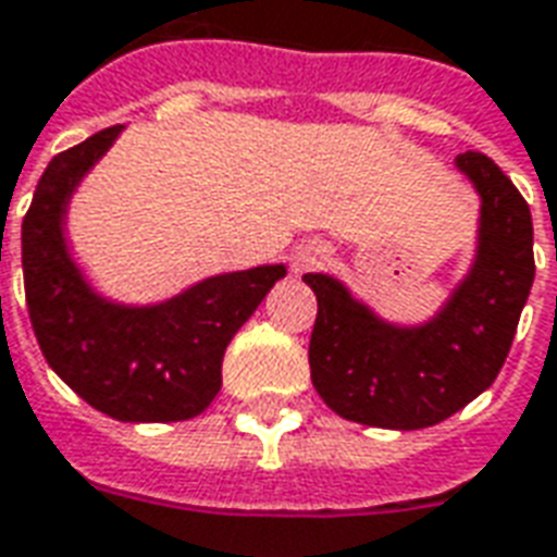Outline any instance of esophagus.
Segmentation results:
<instances>
[{
	"label": "esophagus",
	"mask_w": 557,
	"mask_h": 557,
	"mask_svg": "<svg viewBox=\"0 0 557 557\" xmlns=\"http://www.w3.org/2000/svg\"><path fill=\"white\" fill-rule=\"evenodd\" d=\"M327 262V247L322 242H307L301 247H295L292 253V271L295 274H307V271H315Z\"/></svg>",
	"instance_id": "34e87169"
}]
</instances>
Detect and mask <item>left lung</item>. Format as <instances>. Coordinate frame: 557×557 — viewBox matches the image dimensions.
Returning a JSON list of instances; mask_svg holds the SVG:
<instances>
[{
    "instance_id": "obj_1",
    "label": "left lung",
    "mask_w": 557,
    "mask_h": 557,
    "mask_svg": "<svg viewBox=\"0 0 557 557\" xmlns=\"http://www.w3.org/2000/svg\"><path fill=\"white\" fill-rule=\"evenodd\" d=\"M480 196L478 250L450 298L420 325H397L331 274H304L315 292L310 379L339 418L379 430H423L480 397L502 373L534 283L531 211L498 163L456 158Z\"/></svg>"
}]
</instances>
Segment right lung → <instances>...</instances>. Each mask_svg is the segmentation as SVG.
Instances as JSON below:
<instances>
[{
    "mask_svg": "<svg viewBox=\"0 0 557 557\" xmlns=\"http://www.w3.org/2000/svg\"><path fill=\"white\" fill-rule=\"evenodd\" d=\"M122 125L50 160L23 218L26 307L44 358L71 391L125 423L202 414L220 391L223 351L286 265L214 274L158 304L103 298L67 250L71 196Z\"/></svg>",
    "mask_w": 557,
    "mask_h": 557,
    "instance_id": "add662e5",
    "label": "right lung"
}]
</instances>
